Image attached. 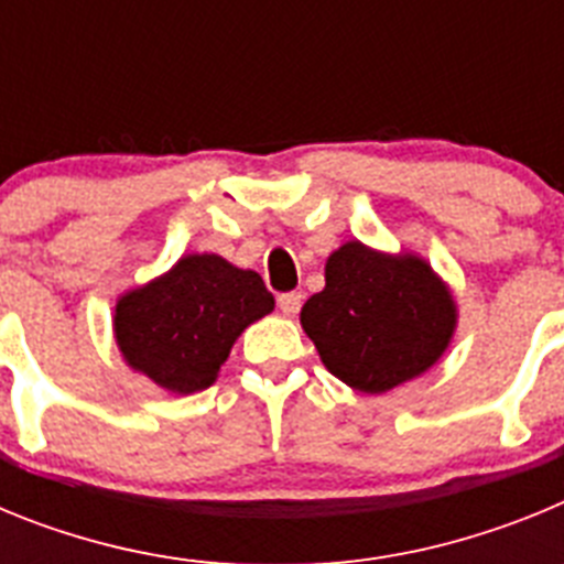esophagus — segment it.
<instances>
[{
	"instance_id": "esophagus-1",
	"label": "esophagus",
	"mask_w": 564,
	"mask_h": 564,
	"mask_svg": "<svg viewBox=\"0 0 564 564\" xmlns=\"http://www.w3.org/2000/svg\"><path fill=\"white\" fill-rule=\"evenodd\" d=\"M302 293L299 291H291V293H282V296H279V311L285 313L288 318H293L299 313V307H302Z\"/></svg>"
}]
</instances>
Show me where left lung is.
I'll return each instance as SVG.
<instances>
[{"instance_id": "8db88e82", "label": "left lung", "mask_w": 564, "mask_h": 564, "mask_svg": "<svg viewBox=\"0 0 564 564\" xmlns=\"http://www.w3.org/2000/svg\"><path fill=\"white\" fill-rule=\"evenodd\" d=\"M318 358L347 387L383 395L430 372L457 330L452 288L412 251L350 239L325 262V291L299 313Z\"/></svg>"}]
</instances>
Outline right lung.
Masks as SVG:
<instances>
[{"instance_id": "right-lung-1", "label": "right lung", "mask_w": 564, "mask_h": 564, "mask_svg": "<svg viewBox=\"0 0 564 564\" xmlns=\"http://www.w3.org/2000/svg\"><path fill=\"white\" fill-rule=\"evenodd\" d=\"M271 311L257 271L220 253H183L166 273L118 296L112 333L127 367L192 395L217 381L234 341Z\"/></svg>"}]
</instances>
